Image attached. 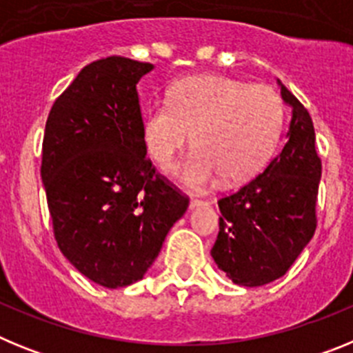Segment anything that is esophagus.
I'll use <instances>...</instances> for the list:
<instances>
[{
  "label": "esophagus",
  "mask_w": 353,
  "mask_h": 353,
  "mask_svg": "<svg viewBox=\"0 0 353 353\" xmlns=\"http://www.w3.org/2000/svg\"><path fill=\"white\" fill-rule=\"evenodd\" d=\"M207 203H208L207 199H201V198H192V199H191V208L198 207V205H207Z\"/></svg>",
  "instance_id": "1"
}]
</instances>
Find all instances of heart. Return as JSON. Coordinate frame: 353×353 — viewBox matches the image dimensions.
<instances>
[{"label": "heart", "mask_w": 353, "mask_h": 353, "mask_svg": "<svg viewBox=\"0 0 353 353\" xmlns=\"http://www.w3.org/2000/svg\"><path fill=\"white\" fill-rule=\"evenodd\" d=\"M285 121L281 95L267 84L226 76L179 81L168 102L152 104L143 117V143L159 170L173 166L192 136L196 150L179 168L192 187L223 176L226 183L251 179L272 155Z\"/></svg>", "instance_id": "obj_1"}]
</instances>
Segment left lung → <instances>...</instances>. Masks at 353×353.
<instances>
[{"instance_id":"1","label":"left lung","mask_w":353,"mask_h":353,"mask_svg":"<svg viewBox=\"0 0 353 353\" xmlns=\"http://www.w3.org/2000/svg\"><path fill=\"white\" fill-rule=\"evenodd\" d=\"M281 86L292 123L281 154L256 179L219 199V235L210 254L240 286H263L285 276L316 230L322 161L307 109Z\"/></svg>"}]
</instances>
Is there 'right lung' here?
<instances>
[{"label":"right lung","instance_id":"right-lung-1","mask_svg":"<svg viewBox=\"0 0 353 353\" xmlns=\"http://www.w3.org/2000/svg\"><path fill=\"white\" fill-rule=\"evenodd\" d=\"M152 63H88L52 104L40 174L56 244L105 288L139 281L189 198L146 157L136 84Z\"/></svg>","mask_w":353,"mask_h":353}]
</instances>
